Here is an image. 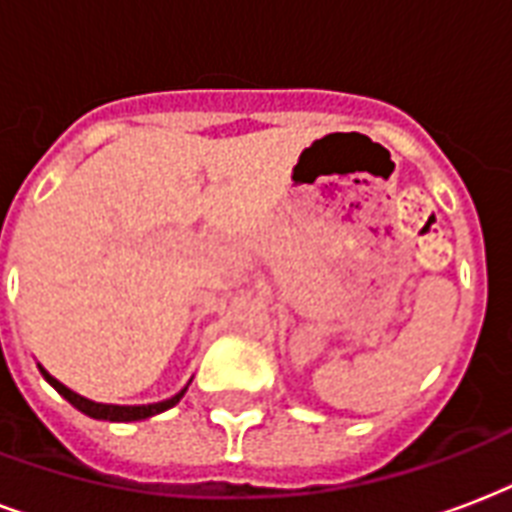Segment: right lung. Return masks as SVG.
<instances>
[{
  "label": "right lung",
  "instance_id": "right-lung-1",
  "mask_svg": "<svg viewBox=\"0 0 512 512\" xmlns=\"http://www.w3.org/2000/svg\"><path fill=\"white\" fill-rule=\"evenodd\" d=\"M39 371H42V376H45L47 382L53 384L55 390L61 392L63 398L69 400L71 406L79 408L82 414H87V417L93 419H109V422H138V419H146V417H154V414H162V411H168V408H173L178 403V400L184 398L186 387L178 395H173L170 400H162V403H152V406H106V403H95V400H87L82 398V395H77V392H71L69 387H63L58 379H53V376L47 374L45 368L39 366Z\"/></svg>",
  "mask_w": 512,
  "mask_h": 512
}]
</instances>
